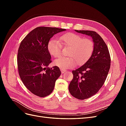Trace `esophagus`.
I'll return each instance as SVG.
<instances>
[{
	"label": "esophagus",
	"mask_w": 126,
	"mask_h": 126,
	"mask_svg": "<svg viewBox=\"0 0 126 126\" xmlns=\"http://www.w3.org/2000/svg\"><path fill=\"white\" fill-rule=\"evenodd\" d=\"M60 70H61V72H62V74H63L67 70H64V69H60Z\"/></svg>",
	"instance_id": "34e87169"
}]
</instances>
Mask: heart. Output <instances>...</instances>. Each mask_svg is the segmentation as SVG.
<instances>
[{"instance_id":"obj_1","label":"heart","mask_w":126,"mask_h":126,"mask_svg":"<svg viewBox=\"0 0 126 126\" xmlns=\"http://www.w3.org/2000/svg\"><path fill=\"white\" fill-rule=\"evenodd\" d=\"M62 46L69 47L67 56L62 57L54 61V64L60 69H66L86 63L90 58L94 50V43L89 38H83L78 34L68 32L59 37V41L52 38L49 41L47 49L54 58L60 56Z\"/></svg>"}]
</instances>
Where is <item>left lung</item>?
<instances>
[{
    "instance_id": "8db88e82",
    "label": "left lung",
    "mask_w": 126,
    "mask_h": 126,
    "mask_svg": "<svg viewBox=\"0 0 126 126\" xmlns=\"http://www.w3.org/2000/svg\"><path fill=\"white\" fill-rule=\"evenodd\" d=\"M75 31L91 37L94 43V50L89 60L81 67L72 70L74 77L69 86L72 96L83 100L94 96L104 85L111 60L107 46L96 32Z\"/></svg>"
}]
</instances>
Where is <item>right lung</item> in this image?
Masks as SVG:
<instances>
[{
    "instance_id": "obj_1",
    "label": "right lung",
    "mask_w": 126,
    "mask_h": 126,
    "mask_svg": "<svg viewBox=\"0 0 126 126\" xmlns=\"http://www.w3.org/2000/svg\"><path fill=\"white\" fill-rule=\"evenodd\" d=\"M65 30L38 27L21 42L17 55L19 75L27 88L36 96L45 97L50 94L61 75L58 67H48L51 60L47 45L54 35Z\"/></svg>"
}]
</instances>
